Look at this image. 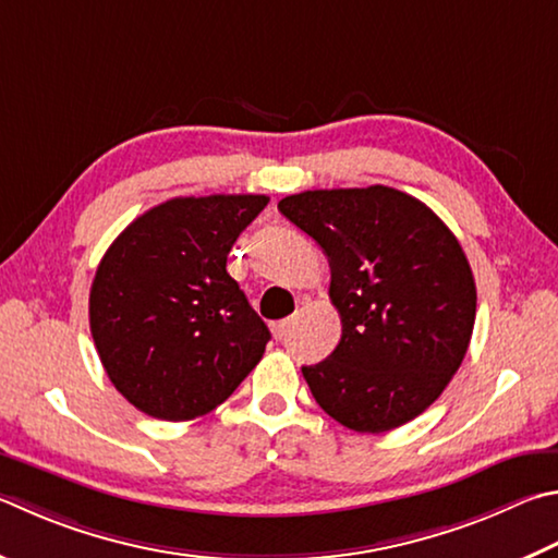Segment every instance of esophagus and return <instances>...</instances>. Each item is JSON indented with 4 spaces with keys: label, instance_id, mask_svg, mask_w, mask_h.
<instances>
[{
    "label": "esophagus",
    "instance_id": "obj_1",
    "mask_svg": "<svg viewBox=\"0 0 558 558\" xmlns=\"http://www.w3.org/2000/svg\"><path fill=\"white\" fill-rule=\"evenodd\" d=\"M290 324H292V319H280V322H276L272 324V337L276 339H286L288 337V331H290Z\"/></svg>",
    "mask_w": 558,
    "mask_h": 558
}]
</instances>
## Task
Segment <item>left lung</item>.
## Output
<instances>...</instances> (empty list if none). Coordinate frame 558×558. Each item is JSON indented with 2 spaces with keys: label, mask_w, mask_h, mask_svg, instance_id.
I'll return each mask as SVG.
<instances>
[{
  "label": "left lung",
  "mask_w": 558,
  "mask_h": 558,
  "mask_svg": "<svg viewBox=\"0 0 558 558\" xmlns=\"http://www.w3.org/2000/svg\"><path fill=\"white\" fill-rule=\"evenodd\" d=\"M282 217L327 253L341 341L302 366L319 408L380 434L422 414L469 351L475 282L451 229L417 197L385 185L307 190Z\"/></svg>",
  "instance_id": "8db88e82"
}]
</instances>
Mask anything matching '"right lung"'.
Segmentation results:
<instances>
[{
  "label": "right lung",
  "mask_w": 558,
  "mask_h": 558,
  "mask_svg": "<svg viewBox=\"0 0 558 558\" xmlns=\"http://www.w3.org/2000/svg\"><path fill=\"white\" fill-rule=\"evenodd\" d=\"M266 205V195L168 199L131 221L99 260L89 290L99 361L148 417H202L263 359L270 331L227 256Z\"/></svg>",
  "instance_id": "add662e5"
}]
</instances>
